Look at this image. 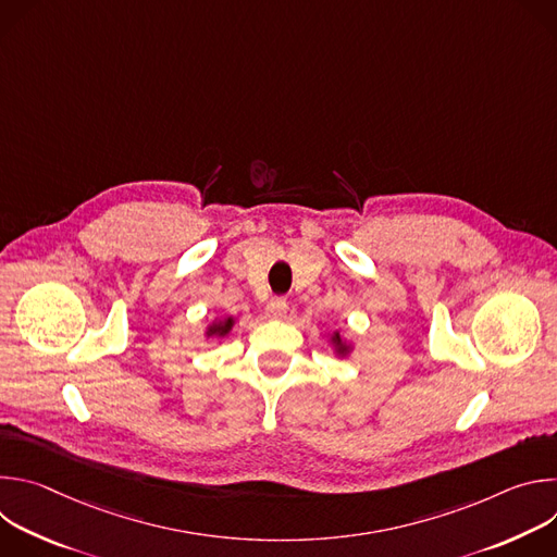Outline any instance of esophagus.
<instances>
[{"label": "esophagus", "instance_id": "esophagus-1", "mask_svg": "<svg viewBox=\"0 0 557 557\" xmlns=\"http://www.w3.org/2000/svg\"><path fill=\"white\" fill-rule=\"evenodd\" d=\"M286 310H288V301L284 297H273L267 304V314L271 320H282V317H286Z\"/></svg>", "mask_w": 557, "mask_h": 557}]
</instances>
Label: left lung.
I'll return each mask as SVG.
<instances>
[{
	"mask_svg": "<svg viewBox=\"0 0 557 557\" xmlns=\"http://www.w3.org/2000/svg\"><path fill=\"white\" fill-rule=\"evenodd\" d=\"M331 342H333V346H335V352H337L339 357H344V355H348V352H350V344H346V342L342 339V335H339V333H335Z\"/></svg>",
	"mask_w": 557,
	"mask_h": 557,
	"instance_id": "obj_1",
	"label": "left lung"
}]
</instances>
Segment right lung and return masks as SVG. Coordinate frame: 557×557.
Masks as SVG:
<instances>
[{
  "instance_id": "right-lung-1",
  "label": "right lung",
  "mask_w": 557,
  "mask_h": 557,
  "mask_svg": "<svg viewBox=\"0 0 557 557\" xmlns=\"http://www.w3.org/2000/svg\"><path fill=\"white\" fill-rule=\"evenodd\" d=\"M233 329V317H226V320H215L209 329H207V337H226Z\"/></svg>"
}]
</instances>
